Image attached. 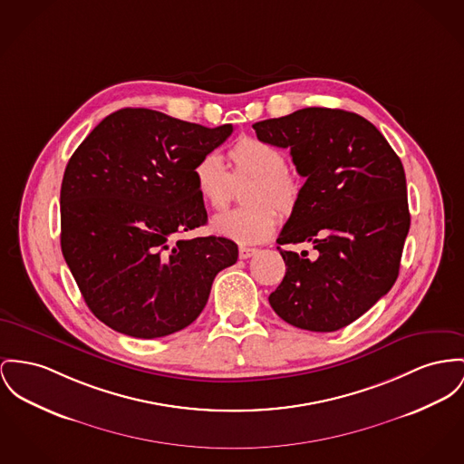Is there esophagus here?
<instances>
[{"label": "esophagus", "mask_w": 464, "mask_h": 464, "mask_svg": "<svg viewBox=\"0 0 464 464\" xmlns=\"http://www.w3.org/2000/svg\"><path fill=\"white\" fill-rule=\"evenodd\" d=\"M255 253H256V249H255V247H239V256H241L243 260H246V258H249V256H253Z\"/></svg>", "instance_id": "34e87169"}]
</instances>
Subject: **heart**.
I'll return each instance as SVG.
<instances>
[{
  "label": "heart",
  "instance_id": "b5f03b06",
  "mask_svg": "<svg viewBox=\"0 0 464 464\" xmlns=\"http://www.w3.org/2000/svg\"><path fill=\"white\" fill-rule=\"evenodd\" d=\"M230 174L215 153L200 156L193 165V185L206 206L221 209L232 197L234 183L249 181L243 200L246 208L213 218V232L239 245H256L273 236L278 213H290L299 204L301 181L286 169V156L256 137H243L228 150Z\"/></svg>",
  "mask_w": 464,
  "mask_h": 464
}]
</instances>
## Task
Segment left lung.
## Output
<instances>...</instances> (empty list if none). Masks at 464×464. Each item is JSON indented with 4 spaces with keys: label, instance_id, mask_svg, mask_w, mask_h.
Instances as JSON below:
<instances>
[{
    "label": "left lung",
    "instance_id": "1",
    "mask_svg": "<svg viewBox=\"0 0 464 464\" xmlns=\"http://www.w3.org/2000/svg\"><path fill=\"white\" fill-rule=\"evenodd\" d=\"M290 148L306 178L278 245L311 243L316 258L278 247L286 273L269 303L286 324L333 333L380 301L400 275L410 230L400 156L374 124L341 109L308 107L253 124Z\"/></svg>",
    "mask_w": 464,
    "mask_h": 464
}]
</instances>
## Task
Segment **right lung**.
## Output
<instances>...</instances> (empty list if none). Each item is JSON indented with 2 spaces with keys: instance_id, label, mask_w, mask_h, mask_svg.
I'll return each instance as SVG.
<instances>
[{
  "instance_id": "right-lung-1",
  "label": "right lung",
  "mask_w": 464,
  "mask_h": 464,
  "mask_svg": "<svg viewBox=\"0 0 464 464\" xmlns=\"http://www.w3.org/2000/svg\"><path fill=\"white\" fill-rule=\"evenodd\" d=\"M232 130L121 109L70 158L60 197L63 256L88 308L111 329L140 340L185 329L218 273L237 262L230 239H179L208 223L193 165Z\"/></svg>"
}]
</instances>
